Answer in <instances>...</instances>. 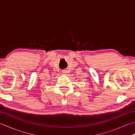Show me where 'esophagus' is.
Here are the masks:
<instances>
[{"instance_id": "esophagus-1", "label": "esophagus", "mask_w": 135, "mask_h": 135, "mask_svg": "<svg viewBox=\"0 0 135 135\" xmlns=\"http://www.w3.org/2000/svg\"><path fill=\"white\" fill-rule=\"evenodd\" d=\"M62 73L64 74V73H67V71H66V70H63V71H62Z\"/></svg>"}]
</instances>
